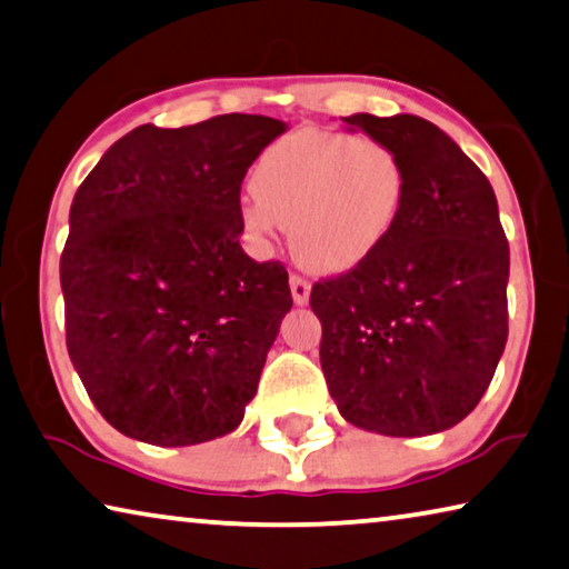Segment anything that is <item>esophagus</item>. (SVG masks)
<instances>
[{
	"label": "esophagus",
	"instance_id": "obj_1",
	"mask_svg": "<svg viewBox=\"0 0 569 569\" xmlns=\"http://www.w3.org/2000/svg\"><path fill=\"white\" fill-rule=\"evenodd\" d=\"M291 296H293V303H309V296H311V283L306 281L301 276H291Z\"/></svg>",
	"mask_w": 569,
	"mask_h": 569
}]
</instances>
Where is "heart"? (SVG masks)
<instances>
[{
	"label": "heart",
	"instance_id": "b5f03b06",
	"mask_svg": "<svg viewBox=\"0 0 569 569\" xmlns=\"http://www.w3.org/2000/svg\"><path fill=\"white\" fill-rule=\"evenodd\" d=\"M240 224L268 242L281 224L296 260L317 273H347L385 246L408 197L400 151L382 139L296 131L260 154Z\"/></svg>",
	"mask_w": 569,
	"mask_h": 569
}]
</instances>
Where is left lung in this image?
I'll return each instance as SVG.
<instances>
[{"label": "left lung", "mask_w": 569, "mask_h": 569, "mask_svg": "<svg viewBox=\"0 0 569 569\" xmlns=\"http://www.w3.org/2000/svg\"><path fill=\"white\" fill-rule=\"evenodd\" d=\"M400 151L408 197L392 236L311 288L321 369L341 418L392 438L461 422L509 337V242L496 194L461 147L420 116H347Z\"/></svg>", "instance_id": "8db88e82"}]
</instances>
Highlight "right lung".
<instances>
[{
    "instance_id": "right-lung-1",
    "label": "right lung",
    "mask_w": 569,
    "mask_h": 569,
    "mask_svg": "<svg viewBox=\"0 0 569 569\" xmlns=\"http://www.w3.org/2000/svg\"><path fill=\"white\" fill-rule=\"evenodd\" d=\"M283 131L250 113L143 123L78 187L60 258L68 355L123 436L204 443L256 398L293 299L278 260L240 248V184Z\"/></svg>"
}]
</instances>
